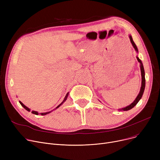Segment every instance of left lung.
<instances>
[{
  "label": "left lung",
  "mask_w": 160,
  "mask_h": 160,
  "mask_svg": "<svg viewBox=\"0 0 160 160\" xmlns=\"http://www.w3.org/2000/svg\"><path fill=\"white\" fill-rule=\"evenodd\" d=\"M129 38H130V42L131 43H132L133 47L134 48L135 50L138 52V48L137 46L136 45V44L134 43L133 39H132V37L131 35H129ZM138 62L140 63V69H141V73H142V87H141V89H140V92L139 93V94L138 95L137 98H136V99L134 100V101L131 103V104L125 108H121V109H119V110L121 111V110H123V111H127V110H129L130 109H132L133 107H134L136 105L137 103L139 102V101L141 99V98H142V96H143V93L144 92V90H145V70H144V68H143V65L142 64V61H141L138 57H136Z\"/></svg>",
  "instance_id": "left-lung-1"
}]
</instances>
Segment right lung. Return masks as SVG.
Returning a JSON list of instances; mask_svg holds the SVG:
<instances>
[{
	"mask_svg": "<svg viewBox=\"0 0 160 160\" xmlns=\"http://www.w3.org/2000/svg\"><path fill=\"white\" fill-rule=\"evenodd\" d=\"M68 93H67V95H66V96H65V98H64V100L62 101V102L61 103V104H60V105H58L57 107H56L55 108H54L53 110H56V109H57L58 108H59V107H60L61 105H62V103H63V102H64L66 100H67V98H68ZM19 102H20V104L22 105V107H24V108H25L26 110H28V112H30V108H28L27 107H26V106H25V105L23 104V103H22V102L19 101ZM53 110H52V111H53ZM51 112H52V111H50V112H44V113H41L40 114H41L42 116H44V115H46V114H48L50 113ZM32 114H35V115H38V114H39L38 112H37V111H33V110L32 112Z\"/></svg>",
	"mask_w": 160,
	"mask_h": 160,
	"instance_id": "right-lung-1",
	"label": "right lung"
}]
</instances>
